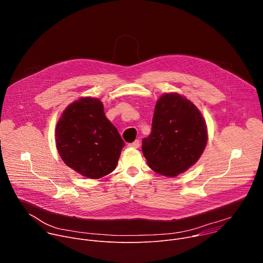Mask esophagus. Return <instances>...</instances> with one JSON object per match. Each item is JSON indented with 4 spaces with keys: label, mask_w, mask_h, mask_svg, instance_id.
Here are the masks:
<instances>
[{
    "label": "esophagus",
    "mask_w": 263,
    "mask_h": 263,
    "mask_svg": "<svg viewBox=\"0 0 263 263\" xmlns=\"http://www.w3.org/2000/svg\"><path fill=\"white\" fill-rule=\"evenodd\" d=\"M128 146H129V147L137 148V147L139 146V140H138V139H136L135 141H133V142H131V143H128Z\"/></svg>",
    "instance_id": "34e87169"
}]
</instances>
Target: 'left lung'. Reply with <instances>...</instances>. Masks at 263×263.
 <instances>
[{
    "label": "left lung",
    "instance_id": "left-lung-1",
    "mask_svg": "<svg viewBox=\"0 0 263 263\" xmlns=\"http://www.w3.org/2000/svg\"><path fill=\"white\" fill-rule=\"evenodd\" d=\"M208 140L206 122L196 105L177 92L157 101L152 132L142 139V153L154 172L176 177L202 156Z\"/></svg>",
    "mask_w": 263,
    "mask_h": 263
}]
</instances>
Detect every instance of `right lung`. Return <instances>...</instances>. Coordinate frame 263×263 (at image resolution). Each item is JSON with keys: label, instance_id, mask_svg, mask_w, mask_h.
<instances>
[{"label": "right lung", "instance_id": "1", "mask_svg": "<svg viewBox=\"0 0 263 263\" xmlns=\"http://www.w3.org/2000/svg\"><path fill=\"white\" fill-rule=\"evenodd\" d=\"M55 140L63 162L89 179L114 172L125 145L118 129L105 117L103 103L90 97L80 98L64 109Z\"/></svg>", "mask_w": 263, "mask_h": 263}]
</instances>
